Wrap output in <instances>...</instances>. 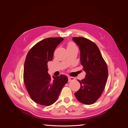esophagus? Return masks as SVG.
I'll return each mask as SVG.
<instances>
[{"label":"esophagus","mask_w":128,"mask_h":128,"mask_svg":"<svg viewBox=\"0 0 128 128\" xmlns=\"http://www.w3.org/2000/svg\"><path fill=\"white\" fill-rule=\"evenodd\" d=\"M75 78L73 77H68V82H70V81L74 80Z\"/></svg>","instance_id":"obj_1"}]
</instances>
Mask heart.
Returning a JSON list of instances; mask_svg holds the SVG:
<instances>
[{
  "instance_id": "heart-1",
  "label": "heart",
  "mask_w": 128,
  "mask_h": 128,
  "mask_svg": "<svg viewBox=\"0 0 128 128\" xmlns=\"http://www.w3.org/2000/svg\"><path fill=\"white\" fill-rule=\"evenodd\" d=\"M72 47H76V46L74 44L72 43V42H70V43H69L67 48H72Z\"/></svg>"
}]
</instances>
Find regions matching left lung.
<instances>
[{
	"instance_id": "1",
	"label": "left lung",
	"mask_w": 128,
	"mask_h": 128,
	"mask_svg": "<svg viewBox=\"0 0 128 128\" xmlns=\"http://www.w3.org/2000/svg\"><path fill=\"white\" fill-rule=\"evenodd\" d=\"M80 50V61L86 77L78 80L80 87L75 93L80 102L86 104L94 103L103 92L108 78V69L98 46L83 37H73Z\"/></svg>"
}]
</instances>
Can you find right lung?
I'll return each instance as SVG.
<instances>
[{
  "label": "right lung",
  "mask_w": 128,
  "mask_h": 128,
  "mask_svg": "<svg viewBox=\"0 0 128 128\" xmlns=\"http://www.w3.org/2000/svg\"><path fill=\"white\" fill-rule=\"evenodd\" d=\"M63 40L60 37L46 38L34 46L26 56L24 83L31 98L41 105L50 106L54 103L68 82L66 75L53 76L52 79L48 72V62L52 60L54 51Z\"/></svg>",
  "instance_id": "add662e5"
}]
</instances>
